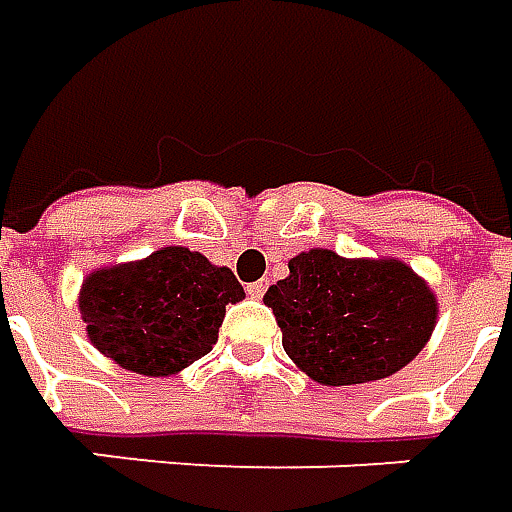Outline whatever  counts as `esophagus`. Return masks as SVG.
<instances>
[{
	"instance_id": "34e87169",
	"label": "esophagus",
	"mask_w": 512,
	"mask_h": 512,
	"mask_svg": "<svg viewBox=\"0 0 512 512\" xmlns=\"http://www.w3.org/2000/svg\"><path fill=\"white\" fill-rule=\"evenodd\" d=\"M266 288H269V280H257V283L246 285V294H249L252 300H260V297L266 294Z\"/></svg>"
}]
</instances>
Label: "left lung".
<instances>
[{"label": "left lung", "mask_w": 512, "mask_h": 512, "mask_svg": "<svg viewBox=\"0 0 512 512\" xmlns=\"http://www.w3.org/2000/svg\"><path fill=\"white\" fill-rule=\"evenodd\" d=\"M263 302L288 358L319 384L347 387L398 373L429 342L437 302L398 260L302 252Z\"/></svg>", "instance_id": "1"}]
</instances>
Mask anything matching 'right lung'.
I'll return each instance as SVG.
<instances>
[{"instance_id":"obj_1","label":"right lung","mask_w":512,"mask_h":512,"mask_svg":"<svg viewBox=\"0 0 512 512\" xmlns=\"http://www.w3.org/2000/svg\"><path fill=\"white\" fill-rule=\"evenodd\" d=\"M241 297L232 271L165 246L139 263L92 274L81 314L92 344L123 370L170 375L210 353L227 305Z\"/></svg>"}]
</instances>
